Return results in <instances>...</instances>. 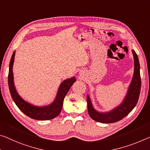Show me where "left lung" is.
<instances>
[{
  "instance_id": "left-lung-1",
  "label": "left lung",
  "mask_w": 150,
  "mask_h": 150,
  "mask_svg": "<svg viewBox=\"0 0 150 150\" xmlns=\"http://www.w3.org/2000/svg\"><path fill=\"white\" fill-rule=\"evenodd\" d=\"M134 59V72L126 96L120 105L108 112H100L93 108L89 95L87 96L88 113L92 120L103 123H115L122 120L133 110L139 99L141 89L140 66L138 57L134 50H132Z\"/></svg>"
}]
</instances>
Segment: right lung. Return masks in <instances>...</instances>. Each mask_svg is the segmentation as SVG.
I'll list each match as a JSON object with an SVG mask.
<instances>
[{
	"mask_svg": "<svg viewBox=\"0 0 150 150\" xmlns=\"http://www.w3.org/2000/svg\"><path fill=\"white\" fill-rule=\"evenodd\" d=\"M15 56V51H14L13 55L11 57L10 64H9L8 82L11 97L16 106L26 115L34 119V120H49L57 117L62 110L64 98L72 85L76 81L75 77H73L69 79H67L61 83L59 87L55 99L51 104L46 106H36L32 105L24 100L16 90L15 83H14V76L13 72Z\"/></svg>",
	"mask_w": 150,
	"mask_h": 150,
	"instance_id": "right-lung-1",
	"label": "right lung"
}]
</instances>
